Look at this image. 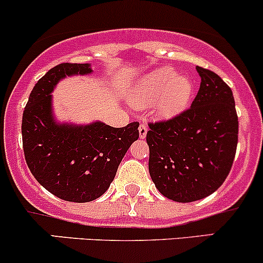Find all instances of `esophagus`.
Instances as JSON below:
<instances>
[{
  "instance_id": "obj_1",
  "label": "esophagus",
  "mask_w": 263,
  "mask_h": 263,
  "mask_svg": "<svg viewBox=\"0 0 263 263\" xmlns=\"http://www.w3.org/2000/svg\"><path fill=\"white\" fill-rule=\"evenodd\" d=\"M147 131H148V128H147V125H145V123H141L140 127H138V132H140V137H141V138H145L146 135H147Z\"/></svg>"
}]
</instances>
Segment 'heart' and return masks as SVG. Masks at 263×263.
I'll use <instances>...</instances> for the list:
<instances>
[{"instance_id":"b5f03b06","label":"heart","mask_w":263,"mask_h":263,"mask_svg":"<svg viewBox=\"0 0 263 263\" xmlns=\"http://www.w3.org/2000/svg\"><path fill=\"white\" fill-rule=\"evenodd\" d=\"M193 83L189 76L177 74L175 68L163 66L143 74L131 95V103L146 108L156 103V115L163 120L178 116L189 107Z\"/></svg>"}]
</instances>
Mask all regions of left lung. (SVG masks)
Returning a JSON list of instances; mask_svg holds the SVG:
<instances>
[{
    "instance_id": "8db88e82",
    "label": "left lung",
    "mask_w": 263,
    "mask_h": 263,
    "mask_svg": "<svg viewBox=\"0 0 263 263\" xmlns=\"http://www.w3.org/2000/svg\"><path fill=\"white\" fill-rule=\"evenodd\" d=\"M201 86L191 108L149 123L148 170L156 189L176 202L207 197L230 174L238 141L235 99L215 72L196 67Z\"/></svg>"
}]
</instances>
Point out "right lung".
<instances>
[{
    "instance_id": "right-lung-1",
    "label": "right lung",
    "mask_w": 263,
    "mask_h": 263,
    "mask_svg": "<svg viewBox=\"0 0 263 263\" xmlns=\"http://www.w3.org/2000/svg\"><path fill=\"white\" fill-rule=\"evenodd\" d=\"M92 73L89 63H61L37 81L22 116V142L31 174L61 200L89 202L101 197L118 164L138 138V122L115 128L101 121L88 125L59 122L52 92L60 81Z\"/></svg>"
}]
</instances>
